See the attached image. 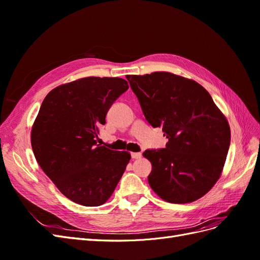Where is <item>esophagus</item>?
Returning <instances> with one entry per match:
<instances>
[{"label":"esophagus","instance_id":"obj_1","mask_svg":"<svg viewBox=\"0 0 260 260\" xmlns=\"http://www.w3.org/2000/svg\"><path fill=\"white\" fill-rule=\"evenodd\" d=\"M131 157L133 159H139V158H141V157H142V154H141V153H131Z\"/></svg>","mask_w":260,"mask_h":260}]
</instances>
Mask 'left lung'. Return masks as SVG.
<instances>
[{
    "mask_svg": "<svg viewBox=\"0 0 260 260\" xmlns=\"http://www.w3.org/2000/svg\"><path fill=\"white\" fill-rule=\"evenodd\" d=\"M145 119L161 128L166 148L146 149L148 183L160 199L185 204L217 182L230 147L225 117L201 84L170 73L127 76Z\"/></svg>",
    "mask_w": 260,
    "mask_h": 260,
    "instance_id": "left-lung-1",
    "label": "left lung"
}]
</instances>
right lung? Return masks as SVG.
I'll list each match as a JSON object with an SVG mask.
<instances>
[{
	"mask_svg": "<svg viewBox=\"0 0 260 260\" xmlns=\"http://www.w3.org/2000/svg\"><path fill=\"white\" fill-rule=\"evenodd\" d=\"M121 78L88 77L53 89L31 131L38 164L67 199L100 206L113 194L131 158L96 143L99 127L128 90Z\"/></svg>",
	"mask_w": 260,
	"mask_h": 260,
	"instance_id": "add662e5",
	"label": "right lung"
}]
</instances>
